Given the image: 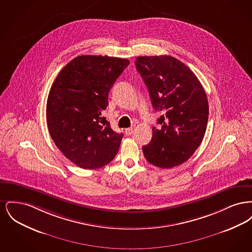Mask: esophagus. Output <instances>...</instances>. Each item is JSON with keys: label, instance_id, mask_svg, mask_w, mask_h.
Returning a JSON list of instances; mask_svg holds the SVG:
<instances>
[{"label": "esophagus", "instance_id": "34e87169", "mask_svg": "<svg viewBox=\"0 0 252 252\" xmlns=\"http://www.w3.org/2000/svg\"><path fill=\"white\" fill-rule=\"evenodd\" d=\"M133 131H134L133 127H129V128H126V135H131Z\"/></svg>", "mask_w": 252, "mask_h": 252}]
</instances>
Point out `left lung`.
I'll return each mask as SVG.
<instances>
[{"label": "left lung", "instance_id": "obj_1", "mask_svg": "<svg viewBox=\"0 0 252 252\" xmlns=\"http://www.w3.org/2000/svg\"><path fill=\"white\" fill-rule=\"evenodd\" d=\"M137 71L146 85L152 106L164 112L152 128V140L143 146L147 161L172 168L188 160L203 140L209 117L208 99L195 74L171 56L138 57Z\"/></svg>", "mask_w": 252, "mask_h": 252}]
</instances>
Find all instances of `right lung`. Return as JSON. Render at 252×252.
I'll use <instances>...</instances> for the list:
<instances>
[{
    "mask_svg": "<svg viewBox=\"0 0 252 252\" xmlns=\"http://www.w3.org/2000/svg\"><path fill=\"white\" fill-rule=\"evenodd\" d=\"M129 60L80 56L71 60L51 87L46 106L49 133L61 153L84 169H97L116 156L123 133L103 116L108 93Z\"/></svg>",
    "mask_w": 252,
    "mask_h": 252,
    "instance_id": "add662e5",
    "label": "right lung"
}]
</instances>
